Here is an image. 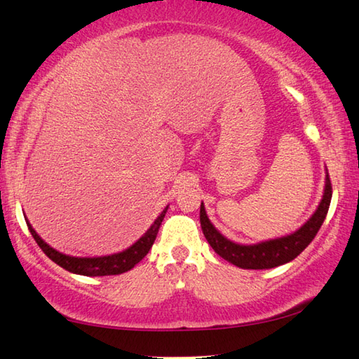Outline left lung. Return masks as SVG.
<instances>
[{"mask_svg": "<svg viewBox=\"0 0 359 359\" xmlns=\"http://www.w3.org/2000/svg\"><path fill=\"white\" fill-rule=\"evenodd\" d=\"M331 194H333V188H331V180L327 172L323 198L314 215H312L298 231L290 233V236L266 240V242H260L257 245H238L231 242V240H227L223 233H219L210 223V219H208L205 213L204 204H201L199 213L201 227L207 242L210 243L215 252L219 254V256L227 260V262L246 270L275 269V266L287 264L290 260L295 259L298 254H302L304 251V248L314 240L318 229H320V226L323 224L325 218H327Z\"/></svg>", "mask_w": 359, "mask_h": 359, "instance_id": "1", "label": "left lung"}]
</instances>
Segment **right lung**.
<instances>
[{
  "label": "right lung",
  "instance_id": "obj_1",
  "mask_svg": "<svg viewBox=\"0 0 359 359\" xmlns=\"http://www.w3.org/2000/svg\"><path fill=\"white\" fill-rule=\"evenodd\" d=\"M166 210L168 207L160 213V217L154 221V224L149 227L144 236H142L135 245L130 246L128 250L117 254H111V256H102V257L66 256V254L56 251L50 245L45 243L43 240L37 236V232L32 229V226L28 223V221H26V224H28L31 236L34 237L39 248H41V250L47 254L55 264L62 266V269H66L70 273H75V275H83V276H109V275H121V273L132 270L140 260H142V257H144L149 252V250L152 248L155 238H157V233L161 226V221L166 215Z\"/></svg>",
  "mask_w": 359,
  "mask_h": 359
}]
</instances>
